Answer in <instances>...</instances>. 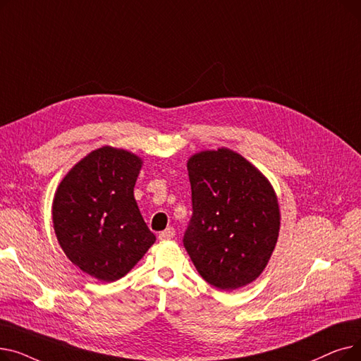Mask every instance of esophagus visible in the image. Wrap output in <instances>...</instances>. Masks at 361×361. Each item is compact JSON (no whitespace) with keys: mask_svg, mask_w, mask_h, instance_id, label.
Returning <instances> with one entry per match:
<instances>
[{"mask_svg":"<svg viewBox=\"0 0 361 361\" xmlns=\"http://www.w3.org/2000/svg\"><path fill=\"white\" fill-rule=\"evenodd\" d=\"M174 235H176V230L173 228V226H168L166 230L159 233V240H171V238H174Z\"/></svg>","mask_w":361,"mask_h":361,"instance_id":"esophagus-1","label":"esophagus"}]
</instances>
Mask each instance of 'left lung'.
Segmentation results:
<instances>
[{"label": "left lung", "mask_w": 361, "mask_h": 361, "mask_svg": "<svg viewBox=\"0 0 361 361\" xmlns=\"http://www.w3.org/2000/svg\"><path fill=\"white\" fill-rule=\"evenodd\" d=\"M193 216L184 247L197 272L222 291L241 288L267 268L279 235L281 212L269 180L228 147L187 161Z\"/></svg>", "instance_id": "1"}]
</instances>
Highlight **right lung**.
<instances>
[{"mask_svg": "<svg viewBox=\"0 0 361 361\" xmlns=\"http://www.w3.org/2000/svg\"><path fill=\"white\" fill-rule=\"evenodd\" d=\"M142 165L133 152L102 146L75 164L56 187V240L73 264L101 282L127 275L157 240L135 199Z\"/></svg>", "mask_w": 361, "mask_h": 361, "instance_id": "add662e5", "label": "right lung"}]
</instances>
